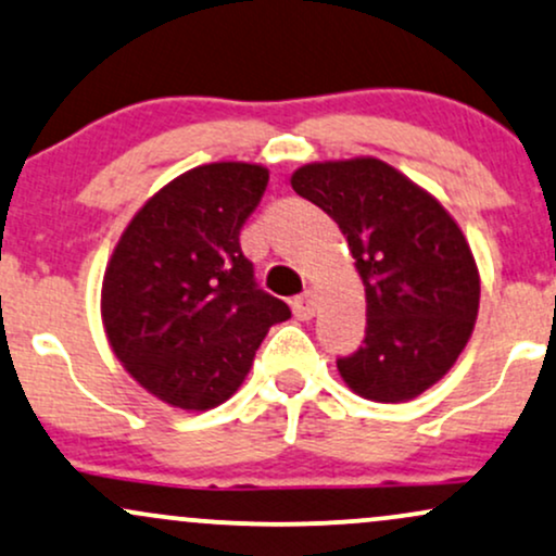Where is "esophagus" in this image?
I'll list each match as a JSON object with an SVG mask.
<instances>
[{
  "instance_id": "obj_1",
  "label": "esophagus",
  "mask_w": 556,
  "mask_h": 556,
  "mask_svg": "<svg viewBox=\"0 0 556 556\" xmlns=\"http://www.w3.org/2000/svg\"><path fill=\"white\" fill-rule=\"evenodd\" d=\"M317 312V299H315V291H304L302 296L293 299V315L299 319H312Z\"/></svg>"
}]
</instances>
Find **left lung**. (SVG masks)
<instances>
[{
    "mask_svg": "<svg viewBox=\"0 0 556 556\" xmlns=\"http://www.w3.org/2000/svg\"><path fill=\"white\" fill-rule=\"evenodd\" d=\"M293 192L336 220L367 291V336L338 371L377 403L410 401L447 375L479 315L471 247L432 194L377 159L309 163Z\"/></svg>",
    "mask_w": 556,
    "mask_h": 556,
    "instance_id": "8db88e82",
    "label": "left lung"
}]
</instances>
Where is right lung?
I'll list each match as a JSON object with an SVG mask.
<instances>
[{"label": "right lung", "mask_w": 556, "mask_h": 556, "mask_svg": "<svg viewBox=\"0 0 556 556\" xmlns=\"http://www.w3.org/2000/svg\"><path fill=\"white\" fill-rule=\"evenodd\" d=\"M267 187L257 163L181 174L129 220L103 276L109 343L148 393L185 410L239 390L267 330L289 304L254 280L239 231Z\"/></svg>", "instance_id": "right-lung-1"}]
</instances>
